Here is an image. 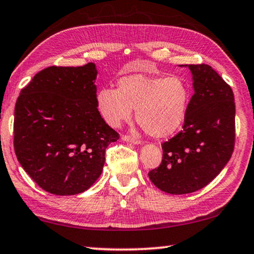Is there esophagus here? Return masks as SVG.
<instances>
[{
    "mask_svg": "<svg viewBox=\"0 0 254 254\" xmlns=\"http://www.w3.org/2000/svg\"><path fill=\"white\" fill-rule=\"evenodd\" d=\"M122 140L127 142L134 143V145H139V143H141V140L135 137H132V135H122Z\"/></svg>",
    "mask_w": 254,
    "mask_h": 254,
    "instance_id": "34e87169",
    "label": "esophagus"
}]
</instances>
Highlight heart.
Wrapping results in <instances>:
<instances>
[{
	"mask_svg": "<svg viewBox=\"0 0 254 254\" xmlns=\"http://www.w3.org/2000/svg\"><path fill=\"white\" fill-rule=\"evenodd\" d=\"M190 85L177 75L131 74L119 79L117 89L103 88L97 93V108L105 122L119 127L135 119L155 138H166L179 130L190 105Z\"/></svg>",
	"mask_w": 254,
	"mask_h": 254,
	"instance_id": "1",
	"label": "heart"
}]
</instances>
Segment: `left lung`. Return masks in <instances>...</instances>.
<instances>
[{
    "label": "left lung",
    "mask_w": 254,
    "mask_h": 254,
    "mask_svg": "<svg viewBox=\"0 0 254 254\" xmlns=\"http://www.w3.org/2000/svg\"><path fill=\"white\" fill-rule=\"evenodd\" d=\"M191 71L194 94L183 130L163 142V158L148 176L162 191L194 192L217 177L235 145V101L230 86L205 64L185 65Z\"/></svg>",
    "instance_id": "8db88e82"
}]
</instances>
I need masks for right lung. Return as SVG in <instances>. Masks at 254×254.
<instances>
[{
    "label": "right lung",
    "mask_w": 254,
    "mask_h": 254,
    "mask_svg": "<svg viewBox=\"0 0 254 254\" xmlns=\"http://www.w3.org/2000/svg\"><path fill=\"white\" fill-rule=\"evenodd\" d=\"M98 71L51 66L20 91L13 122V146L28 176L50 194L85 191L100 177L105 151L119 133L97 108Z\"/></svg>",
    "instance_id": "1"
}]
</instances>
